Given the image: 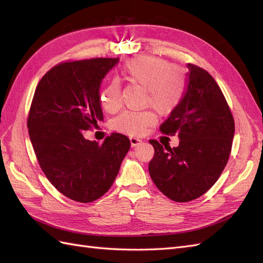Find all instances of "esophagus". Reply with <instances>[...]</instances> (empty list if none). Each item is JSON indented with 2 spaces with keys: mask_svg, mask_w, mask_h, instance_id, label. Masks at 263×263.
Segmentation results:
<instances>
[{
  "mask_svg": "<svg viewBox=\"0 0 263 263\" xmlns=\"http://www.w3.org/2000/svg\"><path fill=\"white\" fill-rule=\"evenodd\" d=\"M129 139H130V144H132L133 147H136V146L140 145L141 142H142V140L139 139V138H137V137H130Z\"/></svg>",
  "mask_w": 263,
  "mask_h": 263,
  "instance_id": "obj_1",
  "label": "esophagus"
}]
</instances>
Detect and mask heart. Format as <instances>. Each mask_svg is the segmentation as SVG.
<instances>
[{
	"mask_svg": "<svg viewBox=\"0 0 263 263\" xmlns=\"http://www.w3.org/2000/svg\"><path fill=\"white\" fill-rule=\"evenodd\" d=\"M125 81L146 87V103L158 113L166 115L178 107L185 91L182 77L170 62L153 57H138L127 61L121 70ZM99 101L107 113L121 106V87L108 83L100 92ZM156 122L153 110H125L115 119L116 129L129 135H139Z\"/></svg>",
	"mask_w": 263,
	"mask_h": 263,
	"instance_id": "1",
	"label": "heart"
}]
</instances>
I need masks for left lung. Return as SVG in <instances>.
I'll list each match as a JSON object with an SVG mask.
<instances>
[{
  "mask_svg": "<svg viewBox=\"0 0 263 263\" xmlns=\"http://www.w3.org/2000/svg\"><path fill=\"white\" fill-rule=\"evenodd\" d=\"M186 87L178 107L160 126L165 135H178L171 148L149 140L155 156L149 174L156 186L176 202L200 197L215 184L232 150L235 122L224 94L204 69L187 65Z\"/></svg>",
  "mask_w": 263,
  "mask_h": 263,
  "instance_id": "left-lung-1",
  "label": "left lung"
}]
</instances>
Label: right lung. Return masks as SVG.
Returning <instances> with one entry per match:
<instances>
[{
  "label": "right lung",
  "mask_w": 263,
  "mask_h": 263,
  "mask_svg": "<svg viewBox=\"0 0 263 263\" xmlns=\"http://www.w3.org/2000/svg\"><path fill=\"white\" fill-rule=\"evenodd\" d=\"M118 61L59 63L39 81L30 105L27 127L39 165L60 193L80 203L107 192L130 148L128 137L118 133L101 145L83 136L103 121L101 83Z\"/></svg>",
  "instance_id": "1"
}]
</instances>
